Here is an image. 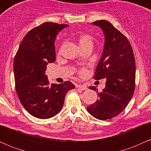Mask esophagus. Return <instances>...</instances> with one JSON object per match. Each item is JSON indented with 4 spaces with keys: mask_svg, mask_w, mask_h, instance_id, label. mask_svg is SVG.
Returning <instances> with one entry per match:
<instances>
[{
    "mask_svg": "<svg viewBox=\"0 0 151 151\" xmlns=\"http://www.w3.org/2000/svg\"><path fill=\"white\" fill-rule=\"evenodd\" d=\"M77 88H79V89L81 90L87 89V87H86V85H81V84H78V85H77Z\"/></svg>",
    "mask_w": 151,
    "mask_h": 151,
    "instance_id": "esophagus-1",
    "label": "esophagus"
}]
</instances>
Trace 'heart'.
Wrapping results in <instances>:
<instances>
[{"label": "heart", "instance_id": "b5f03b06", "mask_svg": "<svg viewBox=\"0 0 151 151\" xmlns=\"http://www.w3.org/2000/svg\"><path fill=\"white\" fill-rule=\"evenodd\" d=\"M78 42H79V46L82 47L87 45H92L93 40L89 35L82 34L80 35L78 37ZM86 72H87V70L85 68H81L79 71V75L81 76H84L86 74Z\"/></svg>", "mask_w": 151, "mask_h": 151}]
</instances>
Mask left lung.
<instances>
[{
	"instance_id": "1",
	"label": "left lung",
	"mask_w": 151,
	"mask_h": 151,
	"mask_svg": "<svg viewBox=\"0 0 151 151\" xmlns=\"http://www.w3.org/2000/svg\"><path fill=\"white\" fill-rule=\"evenodd\" d=\"M105 35L101 58L95 71L96 80L106 78V87L98 94L99 99L87 107L90 114L99 120L116 116L126 108L135 90L136 62L129 40L110 22L96 20ZM90 89L96 90L95 86Z\"/></svg>"
}]
</instances>
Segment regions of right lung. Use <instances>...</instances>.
I'll list each match as a JSON object with an SVG mask.
<instances>
[{
    "label": "right lung",
    "mask_w": 151,
    "mask_h": 151,
    "mask_svg": "<svg viewBox=\"0 0 151 151\" xmlns=\"http://www.w3.org/2000/svg\"><path fill=\"white\" fill-rule=\"evenodd\" d=\"M65 24L46 22L34 27L22 39L14 59L17 94L25 110L38 119H49L63 106L65 95L75 86L70 81L50 84L47 65L55 61V41Z\"/></svg>",
    "instance_id": "add662e5"
}]
</instances>
